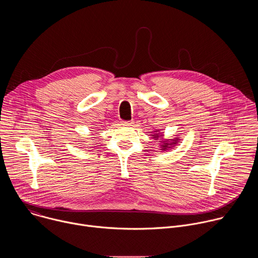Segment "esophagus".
I'll return each instance as SVG.
<instances>
[{
    "label": "esophagus",
    "mask_w": 258,
    "mask_h": 258,
    "mask_svg": "<svg viewBox=\"0 0 258 258\" xmlns=\"http://www.w3.org/2000/svg\"><path fill=\"white\" fill-rule=\"evenodd\" d=\"M121 124H122V125H125V126H131V125L134 124V121H133V120H128V121L122 120V121H121Z\"/></svg>",
    "instance_id": "obj_1"
}]
</instances>
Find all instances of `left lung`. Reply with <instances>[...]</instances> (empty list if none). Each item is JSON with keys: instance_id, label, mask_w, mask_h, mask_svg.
I'll return each mask as SVG.
<instances>
[{"instance_id": "left-lung-1", "label": "left lung", "mask_w": 258, "mask_h": 258, "mask_svg": "<svg viewBox=\"0 0 258 258\" xmlns=\"http://www.w3.org/2000/svg\"><path fill=\"white\" fill-rule=\"evenodd\" d=\"M152 136H154V138H158V137H160L159 135H152ZM173 142L172 143H170V144H168V142H162V145H161V150L162 151H165V150H167V148H170V147H168V146H171V145H174V144H176V141H177V139H175V140H172Z\"/></svg>"}]
</instances>
